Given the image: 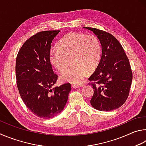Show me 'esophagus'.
<instances>
[{"mask_svg": "<svg viewBox=\"0 0 146 146\" xmlns=\"http://www.w3.org/2000/svg\"><path fill=\"white\" fill-rule=\"evenodd\" d=\"M84 86L83 84H80V85H74V84H73V85H72V86L74 88H77L79 87H82V86Z\"/></svg>", "mask_w": 146, "mask_h": 146, "instance_id": "34e87169", "label": "esophagus"}]
</instances>
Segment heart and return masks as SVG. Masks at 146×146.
<instances>
[{
	"label": "heart",
	"instance_id": "b5f03b06",
	"mask_svg": "<svg viewBox=\"0 0 146 146\" xmlns=\"http://www.w3.org/2000/svg\"><path fill=\"white\" fill-rule=\"evenodd\" d=\"M58 49L50 51V62L60 73L65 72L71 60L74 65L61 76L63 82L80 84L88 72H92L100 62L102 47L94 35L70 33L61 38Z\"/></svg>",
	"mask_w": 146,
	"mask_h": 146
}]
</instances>
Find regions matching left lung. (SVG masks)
Returning a JSON list of instances; mask_svg holds the SVG:
<instances>
[{"instance_id":"obj_1","label":"left lung","mask_w":146,"mask_h":146,"mask_svg":"<svg viewBox=\"0 0 146 146\" xmlns=\"http://www.w3.org/2000/svg\"><path fill=\"white\" fill-rule=\"evenodd\" d=\"M85 28L98 36L102 46L100 62L88 78V85L94 91L91 105L100 111L113 110L121 107L129 96L133 79L129 59L118 40L110 33Z\"/></svg>"}]
</instances>
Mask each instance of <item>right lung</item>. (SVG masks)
Returning <instances> with one entry per match:
<instances>
[{
  "label": "right lung",
  "mask_w": 146,
  "mask_h": 146,
  "mask_svg": "<svg viewBox=\"0 0 146 146\" xmlns=\"http://www.w3.org/2000/svg\"><path fill=\"white\" fill-rule=\"evenodd\" d=\"M60 30L33 35L20 48L16 59L17 85L25 106L40 118L50 119L63 110L70 83L50 89L58 80L50 61V45Z\"/></svg>",
  "instance_id": "right-lung-1"
}]
</instances>
